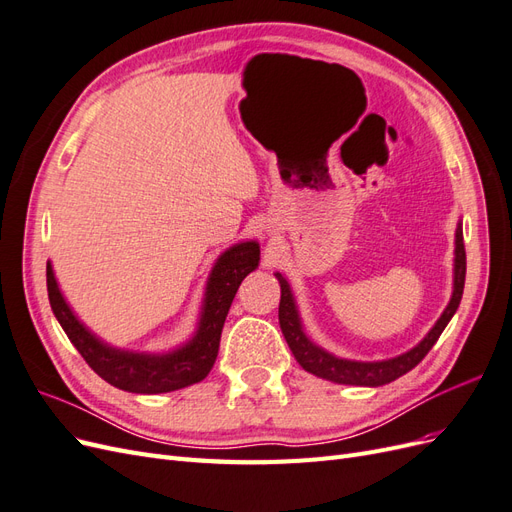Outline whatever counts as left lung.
I'll return each instance as SVG.
<instances>
[{"instance_id": "obj_1", "label": "left lung", "mask_w": 512, "mask_h": 512, "mask_svg": "<svg viewBox=\"0 0 512 512\" xmlns=\"http://www.w3.org/2000/svg\"><path fill=\"white\" fill-rule=\"evenodd\" d=\"M453 273H455L453 275V297H451V301H448L438 322L433 324V329L423 337L421 344H416L412 350L395 356V359L371 361V363L369 361H348V359H339V356H333L331 352L316 346L303 331L299 309H297V303H294L288 280L282 273H275L277 282H280V286H282L280 327H282V333L294 354V359H297V363L305 371H309V374L337 382V384H356V386L389 384V382L397 380L399 376L408 374L412 367H416L425 359V354L433 348V344L438 342V337L446 329V324L451 322V318L457 312L461 294H463V284H466V247H463L461 224L457 226V232H455V269H453Z\"/></svg>"}]
</instances>
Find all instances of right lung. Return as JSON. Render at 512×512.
I'll list each match as a JSON object with an SVG mask.
<instances>
[{"mask_svg": "<svg viewBox=\"0 0 512 512\" xmlns=\"http://www.w3.org/2000/svg\"><path fill=\"white\" fill-rule=\"evenodd\" d=\"M258 260L260 245L256 241H243L228 247L209 275L203 312H200L194 337L181 348L164 354L130 352L104 344L98 335L91 333L76 318L66 303L51 262H46V290H49L51 309L61 329L66 331L74 348L81 352L87 365L102 380L121 391L156 395L177 391L207 378L215 359H218L220 337L230 303L235 299L245 275L258 267Z\"/></svg>", "mask_w": 512, "mask_h": 512, "instance_id": "right-lung-1", "label": "right lung"}]
</instances>
